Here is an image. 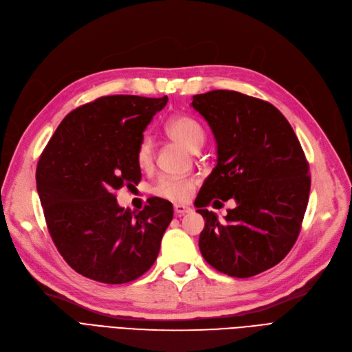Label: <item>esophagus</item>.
<instances>
[{"label": "esophagus", "mask_w": 352, "mask_h": 352, "mask_svg": "<svg viewBox=\"0 0 352 352\" xmlns=\"http://www.w3.org/2000/svg\"><path fill=\"white\" fill-rule=\"evenodd\" d=\"M192 209L190 208H188V206H185V205H175V214L176 216H183V214H186V213H189Z\"/></svg>", "instance_id": "esophagus-1"}]
</instances>
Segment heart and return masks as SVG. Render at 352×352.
Here are the masks:
<instances>
[{"label":"heart","instance_id":"b5f03b06","mask_svg":"<svg viewBox=\"0 0 352 352\" xmlns=\"http://www.w3.org/2000/svg\"><path fill=\"white\" fill-rule=\"evenodd\" d=\"M166 135L177 142L190 152L199 150L205 143V131L195 119L189 116H175L166 123ZM136 163L140 169H150L153 164V144L148 138H142L136 147ZM196 186L193 177L182 176H160L155 186L153 193L159 197L182 202L189 199Z\"/></svg>","mask_w":352,"mask_h":352}]
</instances>
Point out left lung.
I'll return each mask as SVG.
<instances>
[{
  "label": "left lung",
  "mask_w": 352,
  "mask_h": 352,
  "mask_svg": "<svg viewBox=\"0 0 352 352\" xmlns=\"http://www.w3.org/2000/svg\"><path fill=\"white\" fill-rule=\"evenodd\" d=\"M216 140L217 160L195 206L204 216L199 249L235 278L258 275L288 255L308 205L311 177L304 150L283 114L265 100L232 90L193 96ZM236 200L223 223L206 206Z\"/></svg>",
  "instance_id": "1"
}]
</instances>
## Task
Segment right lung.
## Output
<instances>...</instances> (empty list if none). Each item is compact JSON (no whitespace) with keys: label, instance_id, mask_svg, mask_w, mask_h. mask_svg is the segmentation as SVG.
<instances>
[{"label":"right lung","instance_id":"obj_1","mask_svg":"<svg viewBox=\"0 0 352 352\" xmlns=\"http://www.w3.org/2000/svg\"><path fill=\"white\" fill-rule=\"evenodd\" d=\"M167 96H104L64 117L40 156L36 180L50 235L76 272L119 285L150 270L173 206L150 197L120 208L116 190L142 179L136 147Z\"/></svg>","mask_w":352,"mask_h":352}]
</instances>
